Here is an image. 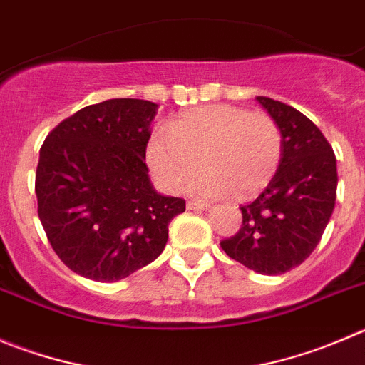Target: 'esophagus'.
<instances>
[{"instance_id":"obj_1","label":"esophagus","mask_w":365,"mask_h":365,"mask_svg":"<svg viewBox=\"0 0 365 365\" xmlns=\"http://www.w3.org/2000/svg\"><path fill=\"white\" fill-rule=\"evenodd\" d=\"M207 207L205 203H198V202H187V209L189 210H205Z\"/></svg>"}]
</instances>
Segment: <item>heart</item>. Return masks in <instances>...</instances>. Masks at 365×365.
<instances>
[{"mask_svg":"<svg viewBox=\"0 0 365 365\" xmlns=\"http://www.w3.org/2000/svg\"><path fill=\"white\" fill-rule=\"evenodd\" d=\"M279 125L267 113H250L230 104H209L176 115L167 131L153 133L145 160L162 189L187 185L196 198H221L232 192L247 200L263 190L281 162Z\"/></svg>","mask_w":365,"mask_h":365,"instance_id":"1","label":"heart"}]
</instances>
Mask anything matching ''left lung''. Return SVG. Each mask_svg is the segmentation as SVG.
Segmentation results:
<instances>
[{
	"label": "left lung",
	"mask_w": 365,
	"mask_h": 365,
	"mask_svg": "<svg viewBox=\"0 0 365 365\" xmlns=\"http://www.w3.org/2000/svg\"><path fill=\"white\" fill-rule=\"evenodd\" d=\"M279 125L281 162L267 189L241 207L243 225L221 241L250 270L279 275L309 257L335 209L336 158L321 129L295 108L255 97Z\"/></svg>",
	"instance_id": "left-lung-1"
}]
</instances>
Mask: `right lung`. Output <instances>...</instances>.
<instances>
[{"instance_id": "obj_1", "label": "right lung", "mask_w": 365, "mask_h": 365, "mask_svg": "<svg viewBox=\"0 0 365 365\" xmlns=\"http://www.w3.org/2000/svg\"><path fill=\"white\" fill-rule=\"evenodd\" d=\"M158 104L111 98L61 122L36 173L37 214L75 274L115 282L155 261L185 200L156 192L145 148Z\"/></svg>"}]
</instances>
